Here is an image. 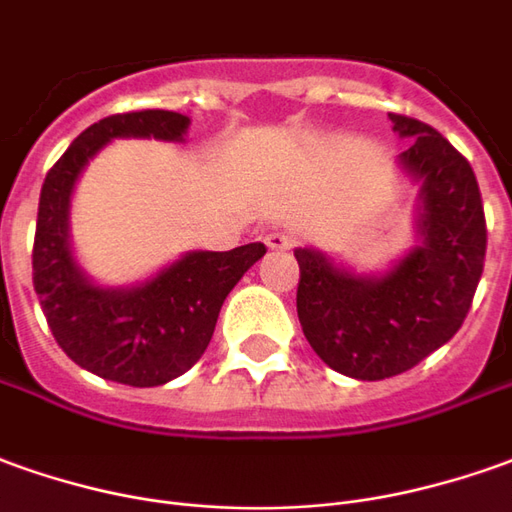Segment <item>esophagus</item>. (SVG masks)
<instances>
[{
    "label": "esophagus",
    "instance_id": "34e87169",
    "mask_svg": "<svg viewBox=\"0 0 512 512\" xmlns=\"http://www.w3.org/2000/svg\"><path fill=\"white\" fill-rule=\"evenodd\" d=\"M264 242L270 250H290L295 245V236L287 234V231H270L264 236Z\"/></svg>",
    "mask_w": 512,
    "mask_h": 512
}]
</instances>
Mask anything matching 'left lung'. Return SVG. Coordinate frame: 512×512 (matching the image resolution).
<instances>
[{
  "label": "left lung",
  "instance_id": "obj_1",
  "mask_svg": "<svg viewBox=\"0 0 512 512\" xmlns=\"http://www.w3.org/2000/svg\"><path fill=\"white\" fill-rule=\"evenodd\" d=\"M410 147L398 167L418 189V245L379 276L354 273L315 248H295L298 320L331 370L379 382L415 368L463 326L485 264L477 175L438 130L390 114Z\"/></svg>",
  "mask_w": 512,
  "mask_h": 512
}]
</instances>
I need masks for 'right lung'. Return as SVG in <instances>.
<instances>
[{
    "label": "right lung",
    "instance_id": "add662e5",
    "mask_svg": "<svg viewBox=\"0 0 512 512\" xmlns=\"http://www.w3.org/2000/svg\"><path fill=\"white\" fill-rule=\"evenodd\" d=\"M189 116L133 111L86 128L47 172L38 200L33 284L63 354L108 382L158 387L183 376L209 348L222 301L267 248L189 250L133 287L94 284L77 264L69 236L74 183L114 139L183 142Z\"/></svg>",
    "mask_w": 512,
    "mask_h": 512
}]
</instances>
